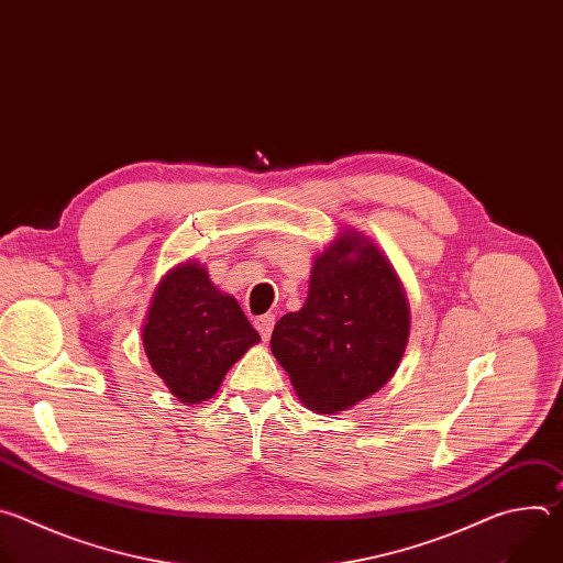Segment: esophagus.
<instances>
[{
    "mask_svg": "<svg viewBox=\"0 0 563 563\" xmlns=\"http://www.w3.org/2000/svg\"><path fill=\"white\" fill-rule=\"evenodd\" d=\"M274 325H276V316L274 313H263L256 318V330L261 332L263 341H269L272 332H274Z\"/></svg>",
    "mask_w": 563,
    "mask_h": 563,
    "instance_id": "esophagus-1",
    "label": "esophagus"
}]
</instances>
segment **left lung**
<instances>
[{"mask_svg": "<svg viewBox=\"0 0 563 563\" xmlns=\"http://www.w3.org/2000/svg\"><path fill=\"white\" fill-rule=\"evenodd\" d=\"M410 339V305L391 263L354 229L311 265L307 300L285 313L272 352L309 410L339 415L378 391Z\"/></svg>", "mask_w": 563, "mask_h": 563, "instance_id": "obj_1", "label": "left lung"}]
</instances>
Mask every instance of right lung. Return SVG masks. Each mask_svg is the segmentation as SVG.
Instances as JSON below:
<instances>
[{"instance_id":"right-lung-1","label":"right lung","mask_w":563,"mask_h":563,"mask_svg":"<svg viewBox=\"0 0 563 563\" xmlns=\"http://www.w3.org/2000/svg\"><path fill=\"white\" fill-rule=\"evenodd\" d=\"M258 341L238 300L194 261L159 280L142 328L153 372L187 406L211 398L229 367Z\"/></svg>"}]
</instances>
